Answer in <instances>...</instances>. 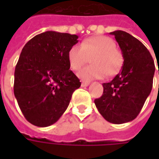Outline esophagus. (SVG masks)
<instances>
[{"label": "esophagus", "mask_w": 159, "mask_h": 159, "mask_svg": "<svg viewBox=\"0 0 159 159\" xmlns=\"http://www.w3.org/2000/svg\"><path fill=\"white\" fill-rule=\"evenodd\" d=\"M89 85V82H82V84H81V86H82V87H87Z\"/></svg>", "instance_id": "esophagus-1"}]
</instances>
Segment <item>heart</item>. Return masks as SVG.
I'll return each mask as SVG.
<instances>
[{
  "instance_id": "heart-1",
  "label": "heart",
  "mask_w": 159,
  "mask_h": 159,
  "mask_svg": "<svg viewBox=\"0 0 159 159\" xmlns=\"http://www.w3.org/2000/svg\"><path fill=\"white\" fill-rule=\"evenodd\" d=\"M116 47L114 39L103 35L86 39L81 45H73L67 53L71 68L79 71L91 58L90 66L78 72V77L83 81L90 82L101 79L106 74L113 77L120 72L125 62L123 53Z\"/></svg>"
}]
</instances>
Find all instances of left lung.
<instances>
[{
    "label": "left lung",
    "instance_id": "obj_1",
    "mask_svg": "<svg viewBox=\"0 0 159 159\" xmlns=\"http://www.w3.org/2000/svg\"><path fill=\"white\" fill-rule=\"evenodd\" d=\"M115 36L125 57L121 72L103 83V94L95 105L104 119L112 124L133 120L143 108L153 87L155 65L149 51L140 41L122 30Z\"/></svg>",
    "mask_w": 159,
    "mask_h": 159
}]
</instances>
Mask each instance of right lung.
Returning <instances> with one entry per match:
<instances>
[{
  "label": "right lung",
  "mask_w": 159,
  "mask_h": 159,
  "mask_svg": "<svg viewBox=\"0 0 159 159\" xmlns=\"http://www.w3.org/2000/svg\"><path fill=\"white\" fill-rule=\"evenodd\" d=\"M77 39L76 34L46 31L24 46L15 70L14 94L34 125L47 127L58 120L81 86L67 59Z\"/></svg>",
  "instance_id": "1"
}]
</instances>
